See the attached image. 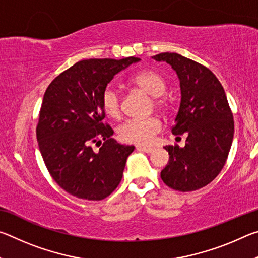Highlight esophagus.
I'll return each instance as SVG.
<instances>
[{
    "mask_svg": "<svg viewBox=\"0 0 258 258\" xmlns=\"http://www.w3.org/2000/svg\"><path fill=\"white\" fill-rule=\"evenodd\" d=\"M138 150L140 151H143V152H147V154H151L152 151H154V148H150V147H138Z\"/></svg>",
    "mask_w": 258,
    "mask_h": 258,
    "instance_id": "esophagus-1",
    "label": "esophagus"
}]
</instances>
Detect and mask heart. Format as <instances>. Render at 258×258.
Listing matches in <instances>:
<instances>
[{"instance_id": "b5f03b06", "label": "heart", "mask_w": 258, "mask_h": 258, "mask_svg": "<svg viewBox=\"0 0 258 258\" xmlns=\"http://www.w3.org/2000/svg\"><path fill=\"white\" fill-rule=\"evenodd\" d=\"M133 85L140 87L148 94L152 95V102L158 110L167 109V100L163 97L166 90V81L159 73L146 71L131 78ZM101 106L104 113L112 119L121 116V99L119 92L112 85L106 86L101 94ZM161 131V121L156 117L130 119L120 126L118 135L121 141L133 145H149Z\"/></svg>"}]
</instances>
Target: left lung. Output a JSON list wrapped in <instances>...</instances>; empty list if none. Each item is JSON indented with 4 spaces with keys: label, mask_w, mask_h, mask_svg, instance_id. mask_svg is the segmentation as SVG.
<instances>
[{
    "label": "left lung",
    "mask_w": 258,
    "mask_h": 258,
    "mask_svg": "<svg viewBox=\"0 0 258 258\" xmlns=\"http://www.w3.org/2000/svg\"><path fill=\"white\" fill-rule=\"evenodd\" d=\"M176 72L181 104L172 133L186 135L185 146L164 147L169 160L160 177L181 192L198 190L215 178L225 165L234 133L233 115L217 77L196 61L178 53H159Z\"/></svg>",
    "instance_id": "obj_1"
}]
</instances>
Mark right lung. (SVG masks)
Listing matches in <instances>:
<instances>
[{"instance_id": "right-lung-1", "label": "right lung", "mask_w": 258, "mask_h": 258, "mask_svg": "<svg viewBox=\"0 0 258 258\" xmlns=\"http://www.w3.org/2000/svg\"><path fill=\"white\" fill-rule=\"evenodd\" d=\"M139 60L78 61L47 86L36 127L38 147L50 175L77 198L102 200L121 181L134 146L111 138L112 128L103 123L101 94L117 73ZM93 144L102 146L99 152Z\"/></svg>"}]
</instances>
